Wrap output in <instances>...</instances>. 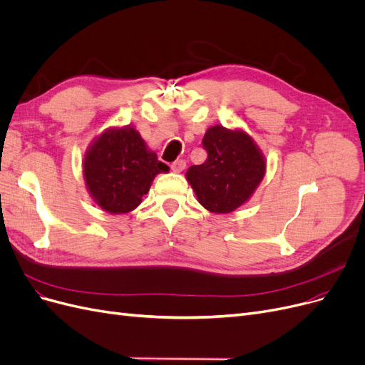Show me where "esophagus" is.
Masks as SVG:
<instances>
[{
  "label": "esophagus",
  "mask_w": 365,
  "mask_h": 365,
  "mask_svg": "<svg viewBox=\"0 0 365 365\" xmlns=\"http://www.w3.org/2000/svg\"><path fill=\"white\" fill-rule=\"evenodd\" d=\"M185 167H186V162H185L183 159L174 160L173 164H171V170H173L174 173H182V171L185 170Z\"/></svg>",
  "instance_id": "1"
}]
</instances>
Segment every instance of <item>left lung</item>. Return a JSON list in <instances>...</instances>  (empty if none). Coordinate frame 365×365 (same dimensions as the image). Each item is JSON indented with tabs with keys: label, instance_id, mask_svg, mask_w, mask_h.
<instances>
[{
	"label": "left lung",
	"instance_id": "8db88e82",
	"mask_svg": "<svg viewBox=\"0 0 365 365\" xmlns=\"http://www.w3.org/2000/svg\"><path fill=\"white\" fill-rule=\"evenodd\" d=\"M203 147L207 159L190 167L186 179L207 210L230 213L248 201L262 182L264 158L247 132L221 125L207 129Z\"/></svg>",
	"mask_w": 365,
	"mask_h": 365
}]
</instances>
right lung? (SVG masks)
Returning <instances> with one entry per match:
<instances>
[{
	"label": "right lung",
	"instance_id": "right-lung-1",
	"mask_svg": "<svg viewBox=\"0 0 365 365\" xmlns=\"http://www.w3.org/2000/svg\"><path fill=\"white\" fill-rule=\"evenodd\" d=\"M168 170L130 126L105 130L93 141L84 159L90 195L105 212L114 215L137 207L155 175Z\"/></svg>",
	"mask_w": 365,
	"mask_h": 365
}]
</instances>
